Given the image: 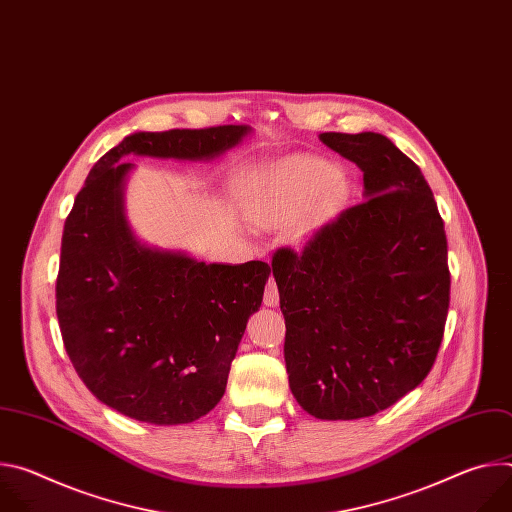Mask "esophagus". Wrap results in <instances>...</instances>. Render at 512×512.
<instances>
[{
    "mask_svg": "<svg viewBox=\"0 0 512 512\" xmlns=\"http://www.w3.org/2000/svg\"><path fill=\"white\" fill-rule=\"evenodd\" d=\"M263 304L269 306V308H275L279 304V289H277V283L275 279L271 277L265 285V294H263Z\"/></svg>",
    "mask_w": 512,
    "mask_h": 512,
    "instance_id": "34e87169",
    "label": "esophagus"
}]
</instances>
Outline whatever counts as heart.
Segmentation results:
<instances>
[{"instance_id":"heart-1","label":"heart","mask_w":512,"mask_h":512,"mask_svg":"<svg viewBox=\"0 0 512 512\" xmlns=\"http://www.w3.org/2000/svg\"><path fill=\"white\" fill-rule=\"evenodd\" d=\"M334 168L318 158H294L273 166L259 188L257 216L267 225L287 221L300 212L312 196L330 198L336 192Z\"/></svg>"}]
</instances>
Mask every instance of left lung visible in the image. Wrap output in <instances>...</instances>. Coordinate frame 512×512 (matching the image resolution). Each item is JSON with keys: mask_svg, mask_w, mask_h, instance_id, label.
<instances>
[{"mask_svg": "<svg viewBox=\"0 0 512 512\" xmlns=\"http://www.w3.org/2000/svg\"><path fill=\"white\" fill-rule=\"evenodd\" d=\"M320 139L362 170L364 198L298 253H273L289 389L318 419L371 417L431 371L448 308L444 221L419 166L373 131Z\"/></svg>", "mask_w": 512, "mask_h": 512, "instance_id": "left-lung-1", "label": "left lung"}]
</instances>
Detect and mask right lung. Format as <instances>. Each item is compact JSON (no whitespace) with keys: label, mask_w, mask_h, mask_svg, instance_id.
<instances>
[{"label":"right lung","mask_w":512,"mask_h":512,"mask_svg":"<svg viewBox=\"0 0 512 512\" xmlns=\"http://www.w3.org/2000/svg\"><path fill=\"white\" fill-rule=\"evenodd\" d=\"M247 125L139 131L89 172L64 221L56 316L66 354L107 407L145 423L206 415L227 389L271 267L204 263L143 247L123 214L125 156L212 160Z\"/></svg>","instance_id":"add662e5"}]
</instances>
